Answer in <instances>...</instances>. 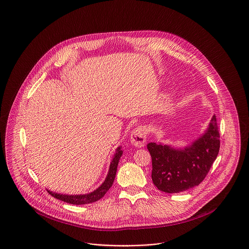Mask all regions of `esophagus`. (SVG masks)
<instances>
[{"instance_id":"1","label":"esophagus","mask_w":249,"mask_h":249,"mask_svg":"<svg viewBox=\"0 0 249 249\" xmlns=\"http://www.w3.org/2000/svg\"><path fill=\"white\" fill-rule=\"evenodd\" d=\"M130 142L135 147H143L146 142V128L144 126H138L133 129L130 135Z\"/></svg>"}]
</instances>
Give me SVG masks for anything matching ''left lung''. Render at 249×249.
<instances>
[{
  "label": "left lung",
  "instance_id": "obj_1",
  "mask_svg": "<svg viewBox=\"0 0 249 249\" xmlns=\"http://www.w3.org/2000/svg\"><path fill=\"white\" fill-rule=\"evenodd\" d=\"M216 116L200 137L184 147L150 142L152 180L161 192L177 194L198 186L208 175L220 148Z\"/></svg>",
  "mask_w": 249,
  "mask_h": 249
}]
</instances>
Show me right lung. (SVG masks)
<instances>
[{"mask_svg":"<svg viewBox=\"0 0 249 249\" xmlns=\"http://www.w3.org/2000/svg\"><path fill=\"white\" fill-rule=\"evenodd\" d=\"M122 155H123L122 146H119V147H117L116 152H115V154L113 156V159L110 162L108 173L107 175V178H106L105 181L102 183L96 190H94L93 192H91L89 194H85V195H63V194L53 193L50 190H47V192L54 198L64 201L66 203L72 204V205H84V204H89V203H93L95 201H98L99 199L102 198L106 195V193L112 186L113 181L115 179V176H116L118 163H119V160H120Z\"/></svg>","mask_w":249,"mask_h":249,"instance_id":"add662e5","label":"right lung"}]
</instances>
